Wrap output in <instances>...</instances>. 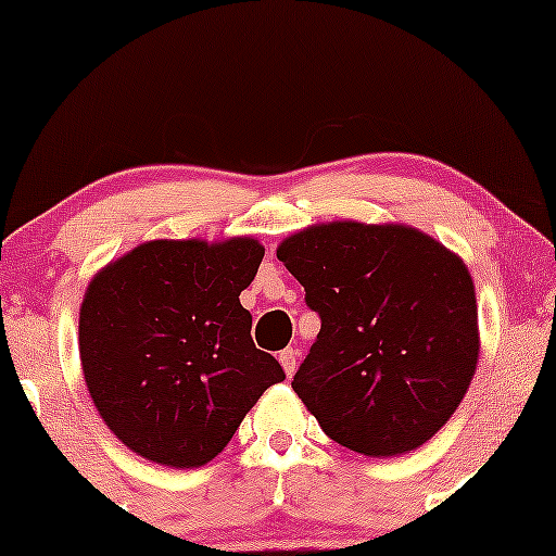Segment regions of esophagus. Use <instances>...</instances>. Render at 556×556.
Wrapping results in <instances>:
<instances>
[{"mask_svg":"<svg viewBox=\"0 0 556 556\" xmlns=\"http://www.w3.org/2000/svg\"><path fill=\"white\" fill-rule=\"evenodd\" d=\"M280 367H283V371H286V377H293V371H295V359H299V352H295V349H283V352H280Z\"/></svg>","mask_w":556,"mask_h":556,"instance_id":"obj_1","label":"esophagus"}]
</instances>
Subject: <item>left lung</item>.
<instances>
[{"label":"left lung","mask_w":556,"mask_h":556,"mask_svg":"<svg viewBox=\"0 0 556 556\" xmlns=\"http://www.w3.org/2000/svg\"><path fill=\"white\" fill-rule=\"evenodd\" d=\"M276 255L321 316L291 387L326 435L371 458L428 443L481 354L463 257L413 225L356 219L303 227Z\"/></svg>","instance_id":"1"}]
</instances>
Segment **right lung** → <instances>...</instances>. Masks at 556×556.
Instances as JSON below:
<instances>
[{
    "label": "right lung",
    "mask_w": 556,
    "mask_h": 556,
    "mask_svg": "<svg viewBox=\"0 0 556 556\" xmlns=\"http://www.w3.org/2000/svg\"><path fill=\"white\" fill-rule=\"evenodd\" d=\"M255 238L149 240L103 265L80 303L86 387L109 430L141 458L200 468L286 375L255 349L240 293Z\"/></svg>",
    "instance_id": "right-lung-1"
}]
</instances>
